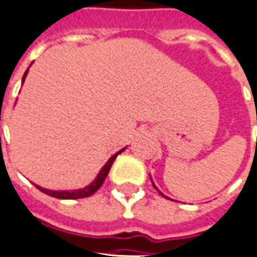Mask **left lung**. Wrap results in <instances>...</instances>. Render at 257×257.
Instances as JSON below:
<instances>
[{"label":"left lung","instance_id":"left-lung-1","mask_svg":"<svg viewBox=\"0 0 257 257\" xmlns=\"http://www.w3.org/2000/svg\"><path fill=\"white\" fill-rule=\"evenodd\" d=\"M154 187H155V185H154ZM155 188H157V187H155ZM159 193H161V192H159ZM161 195H162V196H165V195H163V193H161Z\"/></svg>","mask_w":257,"mask_h":257}]
</instances>
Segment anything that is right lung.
I'll return each instance as SVG.
<instances>
[{"instance_id": "add662e5", "label": "right lung", "mask_w": 257, "mask_h": 257, "mask_svg": "<svg viewBox=\"0 0 257 257\" xmlns=\"http://www.w3.org/2000/svg\"><path fill=\"white\" fill-rule=\"evenodd\" d=\"M27 73H28V70H26V73H24V76H23V81H24V79H26ZM123 150H125V148H122V150H119L118 153L114 154L113 157L110 158L109 161L106 162V165L100 169V172L98 173V176H96V178H95L94 181L91 182L88 187L83 188V189H76V191H50V189H45V188L38 187V185H35V187H37L39 191L43 192V193L49 195V196L57 197V199H65V200H69V199H81V197L91 196V195H94L95 192L102 187L104 178H106L107 174H109L110 167H111L113 162L115 161V158H117L118 154L122 153Z\"/></svg>"}]
</instances>
